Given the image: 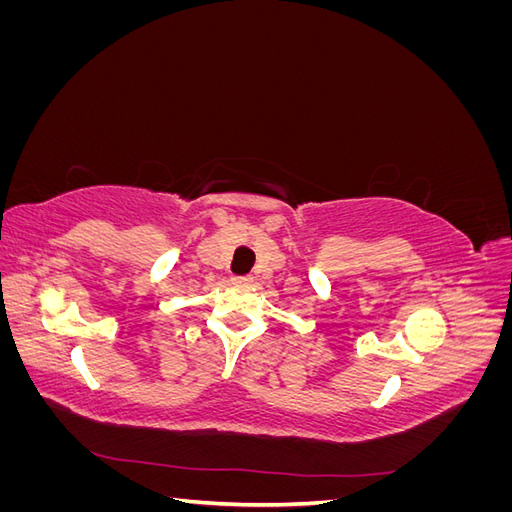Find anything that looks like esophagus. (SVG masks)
<instances>
[{"label": "esophagus", "instance_id": "1", "mask_svg": "<svg viewBox=\"0 0 512 512\" xmlns=\"http://www.w3.org/2000/svg\"><path fill=\"white\" fill-rule=\"evenodd\" d=\"M232 284H252V277H250V275H243V277H232Z\"/></svg>", "mask_w": 512, "mask_h": 512}]
</instances>
